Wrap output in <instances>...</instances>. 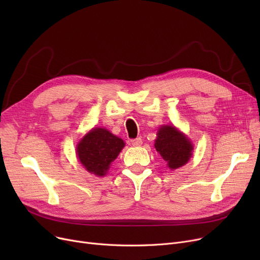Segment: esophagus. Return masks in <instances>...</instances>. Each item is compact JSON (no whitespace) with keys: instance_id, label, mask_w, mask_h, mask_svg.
<instances>
[{"instance_id":"34e87169","label":"esophagus","mask_w":260,"mask_h":260,"mask_svg":"<svg viewBox=\"0 0 260 260\" xmlns=\"http://www.w3.org/2000/svg\"><path fill=\"white\" fill-rule=\"evenodd\" d=\"M131 143H132L134 146H140V145L142 144V139H141V138L132 139V140H131Z\"/></svg>"}]
</instances>
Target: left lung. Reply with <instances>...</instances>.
<instances>
[{"label":"left lung","mask_w":260,"mask_h":260,"mask_svg":"<svg viewBox=\"0 0 260 260\" xmlns=\"http://www.w3.org/2000/svg\"><path fill=\"white\" fill-rule=\"evenodd\" d=\"M155 147L172 170L184 166L193 151V145L185 136L171 125H165L158 131Z\"/></svg>","instance_id":"obj_1"}]
</instances>
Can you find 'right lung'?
Listing matches in <instances>:
<instances>
[{
    "mask_svg": "<svg viewBox=\"0 0 260 260\" xmlns=\"http://www.w3.org/2000/svg\"><path fill=\"white\" fill-rule=\"evenodd\" d=\"M124 142L104 128H93L86 134L77 147L80 162L89 172L103 176L118 157Z\"/></svg>",
    "mask_w": 260,
    "mask_h": 260,
    "instance_id": "right-lung-1",
    "label": "right lung"
}]
</instances>
